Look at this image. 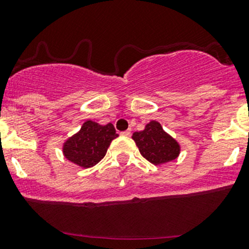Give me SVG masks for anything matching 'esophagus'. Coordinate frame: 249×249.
<instances>
[{
	"mask_svg": "<svg viewBox=\"0 0 249 249\" xmlns=\"http://www.w3.org/2000/svg\"><path fill=\"white\" fill-rule=\"evenodd\" d=\"M130 135H131V131H130V130H126V131L122 132V136H130Z\"/></svg>",
	"mask_w": 249,
	"mask_h": 249,
	"instance_id": "34e87169",
	"label": "esophagus"
}]
</instances>
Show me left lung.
Wrapping results in <instances>:
<instances>
[{
	"label": "left lung",
	"instance_id": "left-lung-1",
	"mask_svg": "<svg viewBox=\"0 0 249 249\" xmlns=\"http://www.w3.org/2000/svg\"><path fill=\"white\" fill-rule=\"evenodd\" d=\"M132 139L140 153L154 165L175 160L179 154V144L162 130L158 122H150L143 131L135 132Z\"/></svg>",
	"mask_w": 249,
	"mask_h": 249
}]
</instances>
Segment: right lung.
Wrapping results in <instances>:
<instances>
[{"mask_svg": "<svg viewBox=\"0 0 249 249\" xmlns=\"http://www.w3.org/2000/svg\"><path fill=\"white\" fill-rule=\"evenodd\" d=\"M118 137L112 124L99 125L88 120L78 134L64 145L65 157L82 167L96 165L106 155L112 140Z\"/></svg>", "mask_w": 249, "mask_h": 249, "instance_id": "right-lung-1", "label": "right lung"}]
</instances>
